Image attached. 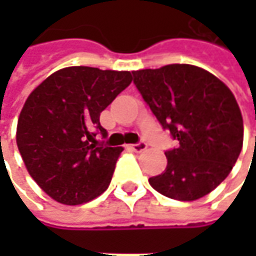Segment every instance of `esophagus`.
Returning <instances> with one entry per match:
<instances>
[{
  "instance_id": "1",
  "label": "esophagus",
  "mask_w": 256,
  "mask_h": 256,
  "mask_svg": "<svg viewBox=\"0 0 256 256\" xmlns=\"http://www.w3.org/2000/svg\"><path fill=\"white\" fill-rule=\"evenodd\" d=\"M146 146H148V145H146V142H145V141H140V142L132 144L130 148L134 152H142V151H145V150H146Z\"/></svg>"
}]
</instances>
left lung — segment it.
<instances>
[{
  "mask_svg": "<svg viewBox=\"0 0 256 256\" xmlns=\"http://www.w3.org/2000/svg\"><path fill=\"white\" fill-rule=\"evenodd\" d=\"M134 84L164 130L178 141L165 151L166 168L150 178L155 191L195 201L214 191L242 150L244 122L231 90L215 75L188 64L134 71Z\"/></svg>",
  "mask_w": 256,
  "mask_h": 256,
  "instance_id": "obj_1",
  "label": "left lung"
}]
</instances>
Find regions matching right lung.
<instances>
[{"label":"right lung","instance_id":"right-lung-1","mask_svg":"<svg viewBox=\"0 0 256 256\" xmlns=\"http://www.w3.org/2000/svg\"><path fill=\"white\" fill-rule=\"evenodd\" d=\"M130 71L68 66L50 75L26 98L16 145L40 188L65 205H80L110 185L121 146L96 141L108 132L100 115L131 84Z\"/></svg>","mask_w":256,"mask_h":256}]
</instances>
